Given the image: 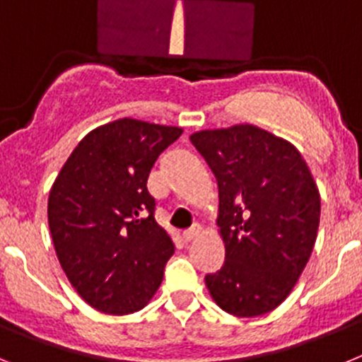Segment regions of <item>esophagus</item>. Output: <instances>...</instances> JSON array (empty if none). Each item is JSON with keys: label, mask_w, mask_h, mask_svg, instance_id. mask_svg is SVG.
I'll list each match as a JSON object with an SVG mask.
<instances>
[{"label": "esophagus", "mask_w": 362, "mask_h": 362, "mask_svg": "<svg viewBox=\"0 0 362 362\" xmlns=\"http://www.w3.org/2000/svg\"><path fill=\"white\" fill-rule=\"evenodd\" d=\"M200 233H202V227L200 226H193L191 229L184 230V240H185V242H191V240H194V238H197Z\"/></svg>", "instance_id": "1"}]
</instances>
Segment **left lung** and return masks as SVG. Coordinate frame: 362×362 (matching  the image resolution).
I'll list each match as a JSON object with an SVG mask.
<instances>
[{"instance_id": "1", "label": "left lung", "mask_w": 362, "mask_h": 362, "mask_svg": "<svg viewBox=\"0 0 362 362\" xmlns=\"http://www.w3.org/2000/svg\"><path fill=\"white\" fill-rule=\"evenodd\" d=\"M191 142L218 182L226 263L205 285L221 310L256 317L291 294L317 236L321 198L301 153L250 124L204 129Z\"/></svg>"}]
</instances>
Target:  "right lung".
Instances as JSON below:
<instances>
[{
  "label": "right lung",
  "mask_w": 362,
  "mask_h": 362,
  "mask_svg": "<svg viewBox=\"0 0 362 362\" xmlns=\"http://www.w3.org/2000/svg\"><path fill=\"white\" fill-rule=\"evenodd\" d=\"M182 128L119 119L88 133L48 197V226L64 274L95 310L148 305L175 243L155 220L148 177Z\"/></svg>",
  "instance_id": "1"
}]
</instances>
